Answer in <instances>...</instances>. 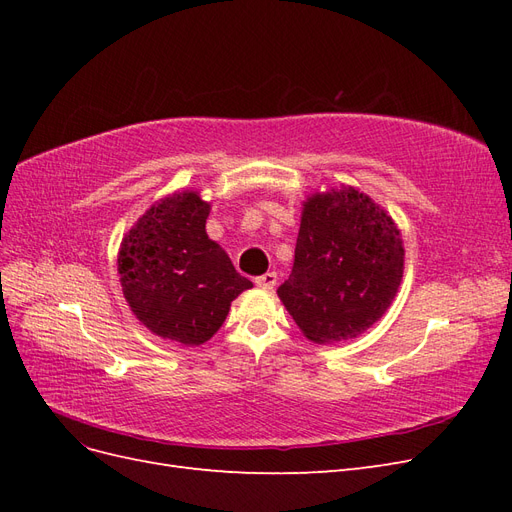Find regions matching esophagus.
<instances>
[{"instance_id":"obj_1","label":"esophagus","mask_w":512,"mask_h":512,"mask_svg":"<svg viewBox=\"0 0 512 512\" xmlns=\"http://www.w3.org/2000/svg\"><path fill=\"white\" fill-rule=\"evenodd\" d=\"M277 284V275L271 271V273H265V275H258L256 277V286L258 288H265V290H273V286Z\"/></svg>"}]
</instances>
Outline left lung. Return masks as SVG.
Masks as SVG:
<instances>
[{
    "mask_svg": "<svg viewBox=\"0 0 512 512\" xmlns=\"http://www.w3.org/2000/svg\"><path fill=\"white\" fill-rule=\"evenodd\" d=\"M404 245L395 222L354 188L303 205L294 267L277 288L288 314L316 344L367 331L395 299Z\"/></svg>",
    "mask_w": 512,
    "mask_h": 512,
    "instance_id": "obj_1",
    "label": "left lung"
}]
</instances>
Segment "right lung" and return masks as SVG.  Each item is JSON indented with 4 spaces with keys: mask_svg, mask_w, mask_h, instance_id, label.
<instances>
[{
    "mask_svg": "<svg viewBox=\"0 0 512 512\" xmlns=\"http://www.w3.org/2000/svg\"><path fill=\"white\" fill-rule=\"evenodd\" d=\"M209 205L179 192L153 205L121 241L117 258L123 297L149 331L183 346L211 339L232 299L252 282L207 237Z\"/></svg>",
    "mask_w": 512,
    "mask_h": 512,
    "instance_id": "add662e5",
    "label": "right lung"
}]
</instances>
